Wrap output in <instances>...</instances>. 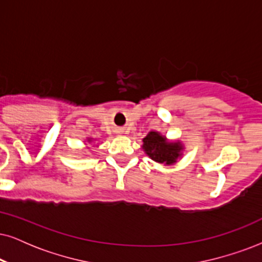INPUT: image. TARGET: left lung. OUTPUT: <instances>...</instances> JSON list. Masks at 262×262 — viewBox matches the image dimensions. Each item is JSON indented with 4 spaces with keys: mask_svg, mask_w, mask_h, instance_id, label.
<instances>
[{
    "mask_svg": "<svg viewBox=\"0 0 262 262\" xmlns=\"http://www.w3.org/2000/svg\"><path fill=\"white\" fill-rule=\"evenodd\" d=\"M142 150L152 161L170 165L183 157L185 150L183 142L180 140L170 141L167 137L157 130L148 132V134L142 139Z\"/></svg>",
    "mask_w": 262,
    "mask_h": 262,
    "instance_id": "1",
    "label": "left lung"
}]
</instances>
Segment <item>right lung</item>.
<instances>
[{"instance_id":"right-lung-1","label":"right lung","mask_w":262,"mask_h":262,"mask_svg":"<svg viewBox=\"0 0 262 262\" xmlns=\"http://www.w3.org/2000/svg\"><path fill=\"white\" fill-rule=\"evenodd\" d=\"M94 140H95V139H93V138H87V142H93ZM97 146H98V145H97Z\"/></svg>"}]
</instances>
